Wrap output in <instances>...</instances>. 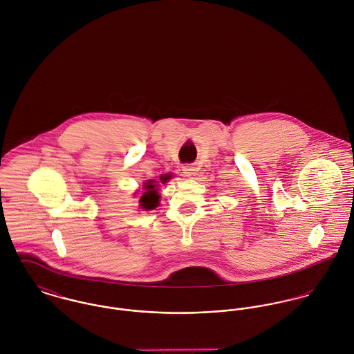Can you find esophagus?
<instances>
[{
    "mask_svg": "<svg viewBox=\"0 0 354 354\" xmlns=\"http://www.w3.org/2000/svg\"><path fill=\"white\" fill-rule=\"evenodd\" d=\"M182 171H183V174L186 175V176H196V168L193 165V164H185L183 167H182Z\"/></svg>",
    "mask_w": 354,
    "mask_h": 354,
    "instance_id": "obj_1",
    "label": "esophagus"
}]
</instances>
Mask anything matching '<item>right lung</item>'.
Wrapping results in <instances>:
<instances>
[{
    "label": "right lung",
    "mask_w": 354,
    "mask_h": 354,
    "mask_svg": "<svg viewBox=\"0 0 354 354\" xmlns=\"http://www.w3.org/2000/svg\"><path fill=\"white\" fill-rule=\"evenodd\" d=\"M160 178H161V183H164V182H167V179H169L167 176H160ZM145 190L147 192L142 194L141 199H140L141 206L147 210H152V209L158 206V198L160 196L158 194V185H155L153 180H149L145 185Z\"/></svg>",
    "instance_id": "1"
}]
</instances>
